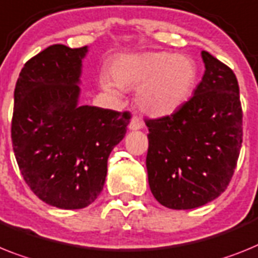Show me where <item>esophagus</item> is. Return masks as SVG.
I'll return each mask as SVG.
<instances>
[{
	"label": "esophagus",
	"instance_id": "1",
	"mask_svg": "<svg viewBox=\"0 0 258 258\" xmlns=\"http://www.w3.org/2000/svg\"><path fill=\"white\" fill-rule=\"evenodd\" d=\"M130 130H133V131H136V130H140L143 127V122L142 119L139 118V116H134L133 119H131V122H130Z\"/></svg>",
	"mask_w": 258,
	"mask_h": 258
}]
</instances>
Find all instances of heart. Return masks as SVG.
Returning a JSON list of instances; mask_svg holds the SVG:
<instances>
[{
    "mask_svg": "<svg viewBox=\"0 0 258 258\" xmlns=\"http://www.w3.org/2000/svg\"><path fill=\"white\" fill-rule=\"evenodd\" d=\"M110 76L101 79L106 92L118 94L119 88H137L136 102L149 115L172 114L196 90L198 67L191 57L177 56L172 52H144L120 55L112 60Z\"/></svg>",
    "mask_w": 258,
    "mask_h": 258,
    "instance_id": "heart-1",
    "label": "heart"
}]
</instances>
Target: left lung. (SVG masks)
<instances>
[{"instance_id": "obj_1", "label": "left lung", "mask_w": 258, "mask_h": 258, "mask_svg": "<svg viewBox=\"0 0 258 258\" xmlns=\"http://www.w3.org/2000/svg\"><path fill=\"white\" fill-rule=\"evenodd\" d=\"M205 75L194 96L161 118H146L147 170L162 206L190 210L227 189L243 143V110L235 73L202 51Z\"/></svg>"}]
</instances>
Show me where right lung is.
Masks as SVG:
<instances>
[{
	"label": "right lung",
	"instance_id": "right-lung-1",
	"mask_svg": "<svg viewBox=\"0 0 258 258\" xmlns=\"http://www.w3.org/2000/svg\"><path fill=\"white\" fill-rule=\"evenodd\" d=\"M86 45L53 44L26 62L15 84L13 149L32 192L51 206L84 209L101 194L128 111L77 106Z\"/></svg>",
	"mask_w": 258,
	"mask_h": 258
}]
</instances>
